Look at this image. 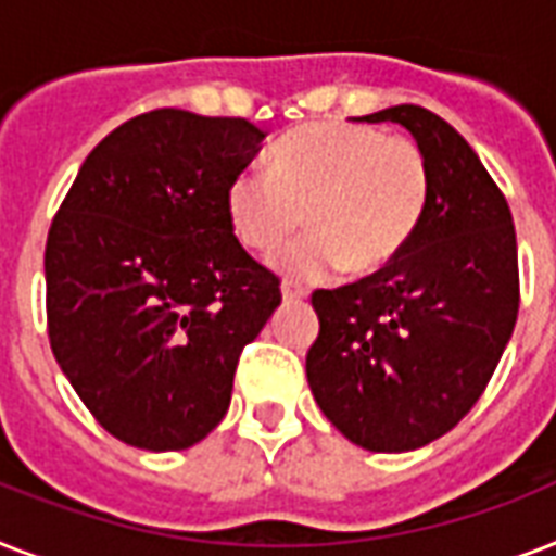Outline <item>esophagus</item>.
<instances>
[{
	"mask_svg": "<svg viewBox=\"0 0 556 556\" xmlns=\"http://www.w3.org/2000/svg\"><path fill=\"white\" fill-rule=\"evenodd\" d=\"M305 296H308L305 288L294 286V282H282V300H286V303H303Z\"/></svg>",
	"mask_w": 556,
	"mask_h": 556,
	"instance_id": "obj_1",
	"label": "esophagus"
}]
</instances>
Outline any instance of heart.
Masks as SVG:
<instances>
[{
  "instance_id": "1",
  "label": "heart",
  "mask_w": 556,
  "mask_h": 556,
  "mask_svg": "<svg viewBox=\"0 0 556 556\" xmlns=\"http://www.w3.org/2000/svg\"><path fill=\"white\" fill-rule=\"evenodd\" d=\"M270 169H239L225 192L230 230L248 251L270 253L302 224L313 230L274 253L270 265L294 282L334 270L366 277L413 242L432 192L421 143L346 121L282 135Z\"/></svg>"
}]
</instances>
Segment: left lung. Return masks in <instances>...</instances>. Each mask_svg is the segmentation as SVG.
I'll return each mask as SVG.
<instances>
[{"label":"left lung","instance_id":"left-lung-1","mask_svg":"<svg viewBox=\"0 0 556 556\" xmlns=\"http://www.w3.org/2000/svg\"><path fill=\"white\" fill-rule=\"evenodd\" d=\"M406 126L432 192L413 242L352 286L314 291L320 334L305 375L323 415L371 453L441 439L482 397L519 314L517 230L462 135L421 106L361 117Z\"/></svg>","mask_w":556,"mask_h":556}]
</instances>
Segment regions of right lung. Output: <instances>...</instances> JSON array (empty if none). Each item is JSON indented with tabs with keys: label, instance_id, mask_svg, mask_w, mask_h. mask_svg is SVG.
Returning a JSON list of instances; mask_svg holds the SVG:
<instances>
[{
	"label": "right lung",
	"instance_id": "1",
	"mask_svg": "<svg viewBox=\"0 0 556 556\" xmlns=\"http://www.w3.org/2000/svg\"><path fill=\"white\" fill-rule=\"evenodd\" d=\"M262 138L244 117L138 115L89 152L51 222V352L100 427L132 447L204 439L242 349L282 303L225 207Z\"/></svg>",
	"mask_w": 556,
	"mask_h": 556
}]
</instances>
